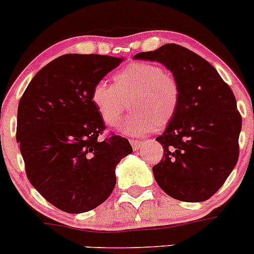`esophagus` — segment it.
I'll use <instances>...</instances> for the list:
<instances>
[{
    "instance_id": "obj_1",
    "label": "esophagus",
    "mask_w": 254,
    "mask_h": 254,
    "mask_svg": "<svg viewBox=\"0 0 254 254\" xmlns=\"http://www.w3.org/2000/svg\"><path fill=\"white\" fill-rule=\"evenodd\" d=\"M130 144H131V146H132V149L134 150H139L140 147L142 146V144H144V142L142 141H140V140H130Z\"/></svg>"
}]
</instances>
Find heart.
Masks as SVG:
<instances>
[{
	"instance_id": "b5f03b06",
	"label": "heart",
	"mask_w": 254,
	"mask_h": 254,
	"mask_svg": "<svg viewBox=\"0 0 254 254\" xmlns=\"http://www.w3.org/2000/svg\"><path fill=\"white\" fill-rule=\"evenodd\" d=\"M90 100L107 125L117 124L129 100L132 113L118 125V130L145 135L171 123L180 105V87L160 65L132 62L114 75V84L107 80L95 83Z\"/></svg>"
}]
</instances>
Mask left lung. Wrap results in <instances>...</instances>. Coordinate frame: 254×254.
<instances>
[{"label":"left lung","mask_w":254,"mask_h":254,"mask_svg":"<svg viewBox=\"0 0 254 254\" xmlns=\"http://www.w3.org/2000/svg\"><path fill=\"white\" fill-rule=\"evenodd\" d=\"M134 59L159 62L180 87V105L157 141L164 157L152 167L164 192L185 202H201L217 192L238 160L242 118L231 88L215 67L175 43Z\"/></svg>","instance_id":"8db88e82"}]
</instances>
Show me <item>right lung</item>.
<instances>
[{
    "instance_id": "add662e5",
    "label": "right lung",
    "mask_w": 254,
    "mask_h": 254,
    "mask_svg": "<svg viewBox=\"0 0 254 254\" xmlns=\"http://www.w3.org/2000/svg\"><path fill=\"white\" fill-rule=\"evenodd\" d=\"M124 58L64 54L44 65L24 90L17 142L32 186L68 213L102 205L117 184L115 167L131 154L125 137L98 139L104 123L93 107V85Z\"/></svg>"
}]
</instances>
